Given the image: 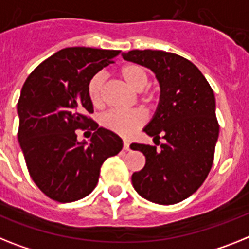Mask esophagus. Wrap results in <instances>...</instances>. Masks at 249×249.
<instances>
[{"label": "esophagus", "instance_id": "esophagus-1", "mask_svg": "<svg viewBox=\"0 0 249 249\" xmlns=\"http://www.w3.org/2000/svg\"><path fill=\"white\" fill-rule=\"evenodd\" d=\"M124 149H125V150H129V149H130V144H129L126 141H124Z\"/></svg>", "mask_w": 249, "mask_h": 249}]
</instances>
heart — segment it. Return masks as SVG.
Segmentation results:
<instances>
[{
  "label": "heart",
  "mask_w": 249,
  "mask_h": 249,
  "mask_svg": "<svg viewBox=\"0 0 249 249\" xmlns=\"http://www.w3.org/2000/svg\"><path fill=\"white\" fill-rule=\"evenodd\" d=\"M120 76L124 81L137 91L142 89L148 85L149 74L143 66L137 63H129L120 70ZM105 74L102 72L95 73L89 83H87V95L93 106L100 107L104 104V86H105ZM142 100L145 102H152L154 95L152 92H145L142 95ZM145 121V115L141 110H110L100 118V123L105 129L116 133L123 137H129L139 129Z\"/></svg>",
  "instance_id": "obj_1"
}]
</instances>
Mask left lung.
Returning <instances> with one entry per match:
<instances>
[{"label": "left lung", "mask_w": 249, "mask_h": 249, "mask_svg": "<svg viewBox=\"0 0 249 249\" xmlns=\"http://www.w3.org/2000/svg\"><path fill=\"white\" fill-rule=\"evenodd\" d=\"M124 59L147 67L160 85L156 114L144 128L160 148L131 144L145 156V166L134 172L135 191L148 201L172 205L191 196L208 177L214 162L219 123L213 89L189 59L163 50H130Z\"/></svg>", "instance_id": "8db88e82"}]
</instances>
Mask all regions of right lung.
<instances>
[{
  "label": "right lung",
  "mask_w": 249,
  "mask_h": 249,
  "mask_svg": "<svg viewBox=\"0 0 249 249\" xmlns=\"http://www.w3.org/2000/svg\"><path fill=\"white\" fill-rule=\"evenodd\" d=\"M120 50L66 48L45 59L26 78L18 102V139L29 175L48 197L72 202L92 192L100 168L123 149L119 135L89 118V78ZM77 128L95 133L89 144L76 141Z\"/></svg>",
  "instance_id": "right-lung-1"
}]
</instances>
